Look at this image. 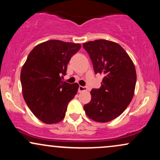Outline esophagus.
I'll list each match as a JSON object with an SVG mask.
<instances>
[{
    "label": "esophagus",
    "mask_w": 160,
    "mask_h": 160,
    "mask_svg": "<svg viewBox=\"0 0 160 160\" xmlns=\"http://www.w3.org/2000/svg\"><path fill=\"white\" fill-rule=\"evenodd\" d=\"M86 90H87V87H86V86H79V92H85Z\"/></svg>",
    "instance_id": "obj_1"
}]
</instances>
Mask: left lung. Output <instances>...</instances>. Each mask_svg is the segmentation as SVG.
Wrapping results in <instances>:
<instances>
[{
	"instance_id": "obj_1",
	"label": "left lung",
	"mask_w": 160,
	"mask_h": 160,
	"mask_svg": "<svg viewBox=\"0 0 160 160\" xmlns=\"http://www.w3.org/2000/svg\"><path fill=\"white\" fill-rule=\"evenodd\" d=\"M95 74L104 75L102 86L90 92L91 101L83 106L95 122H107L119 117L134 96L136 71L132 60L120 44L107 40L82 43Z\"/></svg>"
}]
</instances>
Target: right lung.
I'll return each mask as SVG.
<instances>
[{"label":"right lung","mask_w":160,"mask_h":160,"mask_svg":"<svg viewBox=\"0 0 160 160\" xmlns=\"http://www.w3.org/2000/svg\"><path fill=\"white\" fill-rule=\"evenodd\" d=\"M80 43L50 40L31 51L20 74L23 98L31 111L47 124L64 119L68 104L74 98L78 83L62 80L71 56Z\"/></svg>","instance_id":"obj_1"}]
</instances>
